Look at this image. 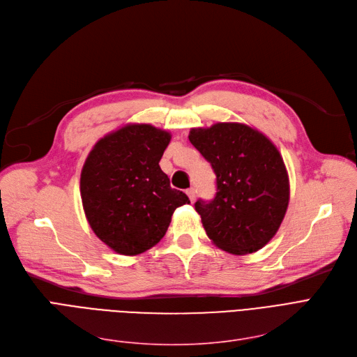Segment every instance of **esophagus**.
Returning <instances> with one entry per match:
<instances>
[{"label":"esophagus","instance_id":"1","mask_svg":"<svg viewBox=\"0 0 357 357\" xmlns=\"http://www.w3.org/2000/svg\"><path fill=\"white\" fill-rule=\"evenodd\" d=\"M185 193H188V196H189L190 202L193 203V202H195V199H196V192H195V189H189V190L185 192Z\"/></svg>","mask_w":357,"mask_h":357}]
</instances>
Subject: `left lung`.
Segmentation results:
<instances>
[{"label": "left lung", "instance_id": "1", "mask_svg": "<svg viewBox=\"0 0 357 357\" xmlns=\"http://www.w3.org/2000/svg\"><path fill=\"white\" fill-rule=\"evenodd\" d=\"M192 145L216 174L212 200L195 203L212 243L244 256L263 248L278 232L289 205V177L279 149L244 123L193 128Z\"/></svg>", "mask_w": 357, "mask_h": 357}]
</instances>
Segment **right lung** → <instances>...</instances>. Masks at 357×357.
<instances>
[{
    "label": "right lung",
    "instance_id": "1",
    "mask_svg": "<svg viewBox=\"0 0 357 357\" xmlns=\"http://www.w3.org/2000/svg\"><path fill=\"white\" fill-rule=\"evenodd\" d=\"M172 139L167 130L133 123L101 138L84 162L79 190L98 238L123 256H137L165 235L178 206L190 203L172 189L160 160Z\"/></svg>",
    "mask_w": 357,
    "mask_h": 357
}]
</instances>
